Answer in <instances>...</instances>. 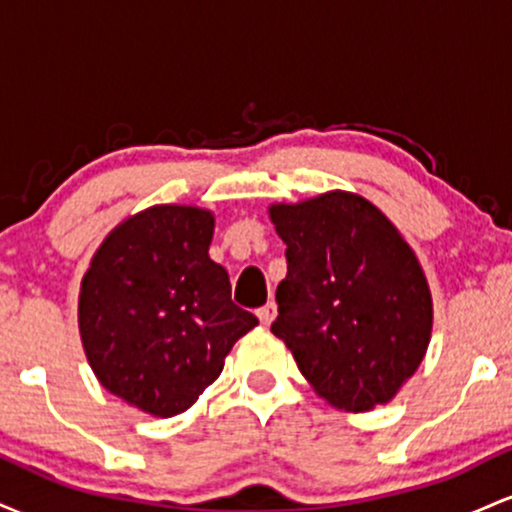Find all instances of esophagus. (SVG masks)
Listing matches in <instances>:
<instances>
[{"label": "esophagus", "instance_id": "esophagus-1", "mask_svg": "<svg viewBox=\"0 0 512 512\" xmlns=\"http://www.w3.org/2000/svg\"><path fill=\"white\" fill-rule=\"evenodd\" d=\"M257 317H260V322L262 325H272L274 322V317H276V305L274 303H267V305H262L260 310H257Z\"/></svg>", "mask_w": 512, "mask_h": 512}]
</instances>
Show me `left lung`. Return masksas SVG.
Masks as SVG:
<instances>
[{
	"mask_svg": "<svg viewBox=\"0 0 512 512\" xmlns=\"http://www.w3.org/2000/svg\"><path fill=\"white\" fill-rule=\"evenodd\" d=\"M269 219L289 262L274 337L332 407L358 414L395 399L431 342L433 298L419 257L356 192L269 204Z\"/></svg>",
	"mask_w": 512,
	"mask_h": 512,
	"instance_id": "left-lung-1",
	"label": "left lung"
}]
</instances>
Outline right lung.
Masks as SVG:
<instances>
[{"label":"right lung","instance_id":"add662e5","mask_svg":"<svg viewBox=\"0 0 512 512\" xmlns=\"http://www.w3.org/2000/svg\"><path fill=\"white\" fill-rule=\"evenodd\" d=\"M214 214L190 204L137 211L105 236L79 291V334L98 383L151 416L182 414L257 325L209 257Z\"/></svg>","mask_w":512,"mask_h":512}]
</instances>
